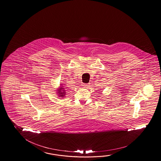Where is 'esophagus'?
I'll return each instance as SVG.
<instances>
[{
  "label": "esophagus",
  "instance_id": "1",
  "mask_svg": "<svg viewBox=\"0 0 161 161\" xmlns=\"http://www.w3.org/2000/svg\"><path fill=\"white\" fill-rule=\"evenodd\" d=\"M82 86L86 87L87 86H88V85H87V84H82Z\"/></svg>",
  "mask_w": 161,
  "mask_h": 161
}]
</instances>
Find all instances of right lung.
Returning <instances> with one entry per match:
<instances>
[{
	"label": "right lung",
	"mask_w": 161,
	"mask_h": 161,
	"mask_svg": "<svg viewBox=\"0 0 161 161\" xmlns=\"http://www.w3.org/2000/svg\"><path fill=\"white\" fill-rule=\"evenodd\" d=\"M64 88H63V87H61V88H60L59 89V90H58V93H59V96H61V97H64V95H66L65 94V92H64V91H65V90H63L64 89ZM62 90V91H61V90Z\"/></svg>",
	"instance_id": "obj_1"
}]
</instances>
